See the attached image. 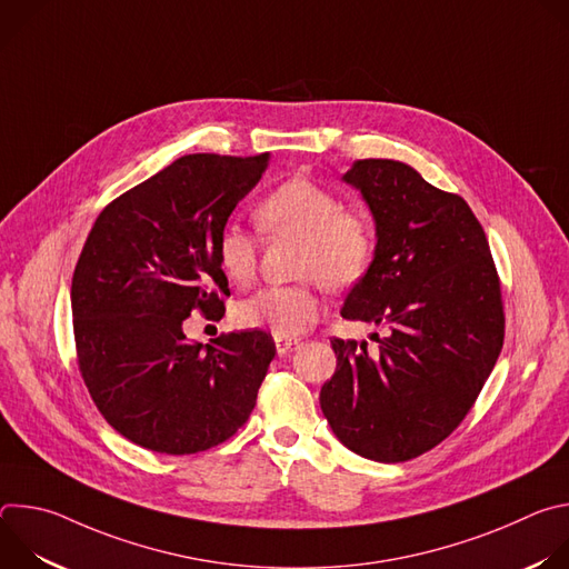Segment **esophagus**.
I'll return each mask as SVG.
<instances>
[{
	"mask_svg": "<svg viewBox=\"0 0 569 569\" xmlns=\"http://www.w3.org/2000/svg\"><path fill=\"white\" fill-rule=\"evenodd\" d=\"M301 342L299 340H292V338H277V353L279 356H286V353H292Z\"/></svg>",
	"mask_w": 569,
	"mask_h": 569,
	"instance_id": "esophagus-1",
	"label": "esophagus"
}]
</instances>
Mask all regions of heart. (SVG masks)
Wrapping results in <instances>:
<instances>
[{
    "label": "heart",
    "mask_w": 569,
    "mask_h": 569,
    "mask_svg": "<svg viewBox=\"0 0 569 569\" xmlns=\"http://www.w3.org/2000/svg\"><path fill=\"white\" fill-rule=\"evenodd\" d=\"M254 222L268 238L297 240L295 277L327 288L356 286L371 268L378 233L371 216L345 207L342 198L308 178H290L270 189L254 207ZM216 263L229 283L246 288L259 268L257 240L238 224H224L213 246ZM323 303L312 281L263 288L236 306L246 329H266L274 338H297L321 317Z\"/></svg>",
    "instance_id": "heart-1"
}]
</instances>
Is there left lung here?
Returning a JSON list of instances; mask_svg holds the SVG:
<instances>
[{
    "mask_svg": "<svg viewBox=\"0 0 569 569\" xmlns=\"http://www.w3.org/2000/svg\"><path fill=\"white\" fill-rule=\"evenodd\" d=\"M378 233L369 272L342 317L387 323L378 351L333 338L338 369L319 393L336 437L360 457L415 459L466 419L505 345V303L489 240L468 202L393 159H360Z\"/></svg>",
    "mask_w": 569,
    "mask_h": 569,
    "instance_id": "obj_1",
    "label": "left lung"
}]
</instances>
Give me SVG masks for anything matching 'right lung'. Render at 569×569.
<instances>
[{
	"instance_id": "add662e5",
	"label": "right lung",
	"mask_w": 569,
	"mask_h": 569,
	"mask_svg": "<svg viewBox=\"0 0 569 569\" xmlns=\"http://www.w3.org/2000/svg\"><path fill=\"white\" fill-rule=\"evenodd\" d=\"M268 157L184 154L114 198L88 233L71 277L78 371L103 419L141 448L202 452L254 410L272 336L229 333L202 347L182 323L196 310L224 315L216 236Z\"/></svg>"
}]
</instances>
